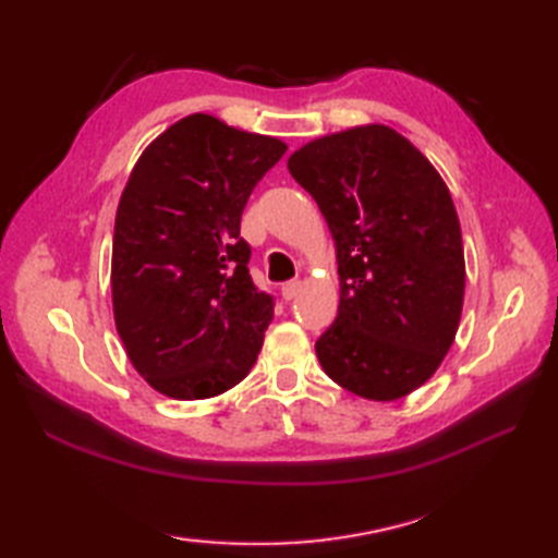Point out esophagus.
Listing matches in <instances>:
<instances>
[{
	"label": "esophagus",
	"mask_w": 558,
	"mask_h": 558,
	"mask_svg": "<svg viewBox=\"0 0 558 558\" xmlns=\"http://www.w3.org/2000/svg\"><path fill=\"white\" fill-rule=\"evenodd\" d=\"M302 290V282L300 280H290V282H282V288H280V292H282V300H294L298 298V292Z\"/></svg>",
	"instance_id": "1"
}]
</instances>
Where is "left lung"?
I'll use <instances>...</instances> for the list:
<instances>
[{
	"mask_svg": "<svg viewBox=\"0 0 558 558\" xmlns=\"http://www.w3.org/2000/svg\"><path fill=\"white\" fill-rule=\"evenodd\" d=\"M288 168L336 240L340 306L316 340L318 362L354 396L412 393L453 345L462 312L465 258L448 186L384 124L316 138Z\"/></svg>",
	"mask_w": 558,
	"mask_h": 558,
	"instance_id": "left-lung-1",
	"label": "left lung"
}]
</instances>
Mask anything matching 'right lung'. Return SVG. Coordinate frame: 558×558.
Here are the masks:
<instances>
[{"mask_svg": "<svg viewBox=\"0 0 558 558\" xmlns=\"http://www.w3.org/2000/svg\"><path fill=\"white\" fill-rule=\"evenodd\" d=\"M286 150L192 114L153 141L129 177L112 240L114 324L162 396H220L254 366L276 300L248 276L240 222Z\"/></svg>", "mask_w": 558, "mask_h": 558, "instance_id": "obj_1", "label": "right lung"}]
</instances>
